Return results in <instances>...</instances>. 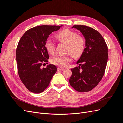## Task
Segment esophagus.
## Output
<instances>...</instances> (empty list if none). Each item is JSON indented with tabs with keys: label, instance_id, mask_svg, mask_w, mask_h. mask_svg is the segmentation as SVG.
<instances>
[{
	"label": "esophagus",
	"instance_id": "obj_1",
	"mask_svg": "<svg viewBox=\"0 0 123 123\" xmlns=\"http://www.w3.org/2000/svg\"><path fill=\"white\" fill-rule=\"evenodd\" d=\"M57 69H58V70H60V71H62V70H65V68H62V67H59L57 68Z\"/></svg>",
	"mask_w": 123,
	"mask_h": 123
}]
</instances>
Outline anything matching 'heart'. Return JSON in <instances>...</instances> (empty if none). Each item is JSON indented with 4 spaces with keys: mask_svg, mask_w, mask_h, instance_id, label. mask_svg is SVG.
I'll return each instance as SVG.
<instances>
[{
    "mask_svg": "<svg viewBox=\"0 0 123 123\" xmlns=\"http://www.w3.org/2000/svg\"><path fill=\"white\" fill-rule=\"evenodd\" d=\"M55 37L59 42L66 44V52L74 57L78 58L83 54L85 48V40L82 36L78 35L75 32L66 29L58 32ZM45 47L48 53H54L55 44L51 40H46ZM71 61V56L70 54L57 55L52 58L51 62L62 68L67 66Z\"/></svg>",
    "mask_w": 123,
    "mask_h": 123,
    "instance_id": "1",
    "label": "heart"
}]
</instances>
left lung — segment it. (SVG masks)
I'll list each match as a JSON object with an SVG mask.
<instances>
[{
	"label": "left lung",
	"instance_id": "obj_1",
	"mask_svg": "<svg viewBox=\"0 0 123 123\" xmlns=\"http://www.w3.org/2000/svg\"><path fill=\"white\" fill-rule=\"evenodd\" d=\"M72 28L82 33L86 48L76 62L80 66L71 69L69 83L77 91L88 92L98 85L105 73L108 56V47L103 36L96 30L81 25H73Z\"/></svg>",
	"mask_w": 123,
	"mask_h": 123
}]
</instances>
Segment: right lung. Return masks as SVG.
<instances>
[{"instance_id":"obj_1","label":"right lung","mask_w":123,"mask_h":123,"mask_svg":"<svg viewBox=\"0 0 123 123\" xmlns=\"http://www.w3.org/2000/svg\"><path fill=\"white\" fill-rule=\"evenodd\" d=\"M62 25H40L26 31L21 37L16 49L17 70L20 79L28 90L35 93L43 92L49 86L57 71L55 65L50 64L42 68L48 62L49 54L45 43L52 33Z\"/></svg>"}]
</instances>
